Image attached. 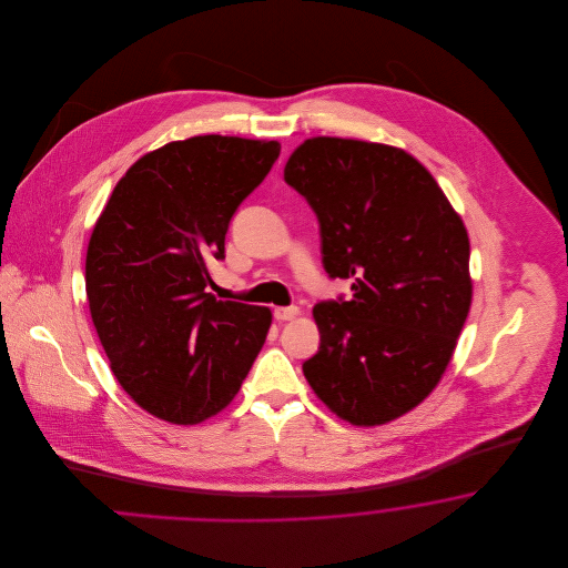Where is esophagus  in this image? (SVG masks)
Listing matches in <instances>:
<instances>
[{
	"instance_id": "34e87169",
	"label": "esophagus",
	"mask_w": 568,
	"mask_h": 568,
	"mask_svg": "<svg viewBox=\"0 0 568 568\" xmlns=\"http://www.w3.org/2000/svg\"><path fill=\"white\" fill-rule=\"evenodd\" d=\"M297 313H300L297 306H278V308H274V320L276 322H292Z\"/></svg>"
}]
</instances>
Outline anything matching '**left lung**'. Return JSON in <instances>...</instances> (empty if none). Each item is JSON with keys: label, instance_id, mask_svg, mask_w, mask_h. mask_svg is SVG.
Masks as SVG:
<instances>
[{"label": "left lung", "instance_id": "1", "mask_svg": "<svg viewBox=\"0 0 568 568\" xmlns=\"http://www.w3.org/2000/svg\"><path fill=\"white\" fill-rule=\"evenodd\" d=\"M285 183L320 221L329 278L353 296L313 308L320 352L302 364L313 392L355 426L419 405L443 377L468 317L470 244L433 174L403 149L311 138Z\"/></svg>", "mask_w": 568, "mask_h": 568}]
</instances>
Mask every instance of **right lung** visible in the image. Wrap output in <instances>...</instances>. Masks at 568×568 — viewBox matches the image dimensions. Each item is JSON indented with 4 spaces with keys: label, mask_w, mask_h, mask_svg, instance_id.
I'll list each match as a JSON object with an SVG mask.
<instances>
[{
    "label": "right lung",
    "mask_w": 568,
    "mask_h": 568,
    "mask_svg": "<svg viewBox=\"0 0 568 568\" xmlns=\"http://www.w3.org/2000/svg\"><path fill=\"white\" fill-rule=\"evenodd\" d=\"M281 144L195 135L146 153L98 219L84 264L91 320L121 387L151 415L200 424L232 403L272 315L206 294L209 262Z\"/></svg>",
    "instance_id": "obj_1"
}]
</instances>
